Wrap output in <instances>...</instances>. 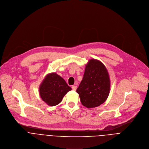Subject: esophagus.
<instances>
[{"mask_svg": "<svg viewBox=\"0 0 149 149\" xmlns=\"http://www.w3.org/2000/svg\"><path fill=\"white\" fill-rule=\"evenodd\" d=\"M77 87L76 86H72V89L73 90L75 91V90H77Z\"/></svg>", "mask_w": 149, "mask_h": 149, "instance_id": "34e87169", "label": "esophagus"}]
</instances>
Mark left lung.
<instances>
[{
    "mask_svg": "<svg viewBox=\"0 0 149 149\" xmlns=\"http://www.w3.org/2000/svg\"><path fill=\"white\" fill-rule=\"evenodd\" d=\"M110 91V79L107 68L101 61L90 59L77 89L81 104L88 109L97 107L107 99Z\"/></svg>",
    "mask_w": 149,
    "mask_h": 149,
    "instance_id": "obj_1",
    "label": "left lung"
}]
</instances>
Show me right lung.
Wrapping results in <instances>:
<instances>
[{"instance_id": "right-lung-1", "label": "right lung", "mask_w": 149, "mask_h": 149, "mask_svg": "<svg viewBox=\"0 0 149 149\" xmlns=\"http://www.w3.org/2000/svg\"><path fill=\"white\" fill-rule=\"evenodd\" d=\"M71 90L64 79L54 72L46 75L39 88L40 98L50 106L59 104L64 95Z\"/></svg>"}]
</instances>
